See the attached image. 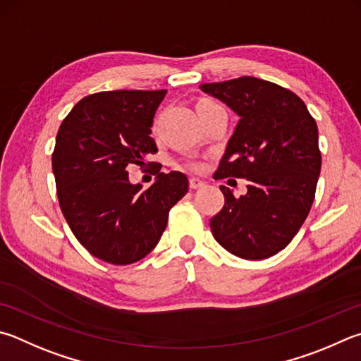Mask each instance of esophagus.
<instances>
[{"label": "esophagus", "mask_w": 361, "mask_h": 361, "mask_svg": "<svg viewBox=\"0 0 361 361\" xmlns=\"http://www.w3.org/2000/svg\"><path fill=\"white\" fill-rule=\"evenodd\" d=\"M189 186H191V189H200L205 186V181H202L200 178H195V176H192V178H189Z\"/></svg>", "instance_id": "obj_1"}]
</instances>
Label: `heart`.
<instances>
[{
    "label": "heart",
    "instance_id": "obj_1",
    "mask_svg": "<svg viewBox=\"0 0 361 361\" xmlns=\"http://www.w3.org/2000/svg\"><path fill=\"white\" fill-rule=\"evenodd\" d=\"M205 102H209V101H202L200 104H205ZM191 166H192V167H195V169H197V167H199V164H195V162H191Z\"/></svg>",
    "mask_w": 361,
    "mask_h": 361
}]
</instances>
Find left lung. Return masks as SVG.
I'll list each match as a JSON object with an SVG mask.
<instances>
[{
  "instance_id": "left-lung-1",
  "label": "left lung",
  "mask_w": 361,
  "mask_h": 361,
  "mask_svg": "<svg viewBox=\"0 0 361 361\" xmlns=\"http://www.w3.org/2000/svg\"><path fill=\"white\" fill-rule=\"evenodd\" d=\"M203 93L240 116L216 180L246 178L237 199L221 186L224 207L209 221L213 237L237 257L278 254L303 226L322 166L316 120L290 90L255 77L202 83Z\"/></svg>"
}]
</instances>
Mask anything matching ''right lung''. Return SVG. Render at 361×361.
I'll list each match as a JSON object with an SVG mask.
<instances>
[{
  "label": "right lung",
  "mask_w": 361,
  "mask_h": 361,
  "mask_svg": "<svg viewBox=\"0 0 361 361\" xmlns=\"http://www.w3.org/2000/svg\"><path fill=\"white\" fill-rule=\"evenodd\" d=\"M167 90H116L75 104L51 154L60 208L87 251L114 265L145 257L158 245L169 212L185 197V173L154 172L148 189L130 185L128 166L158 153L152 124Z\"/></svg>",
  "instance_id": "1"
}]
</instances>
